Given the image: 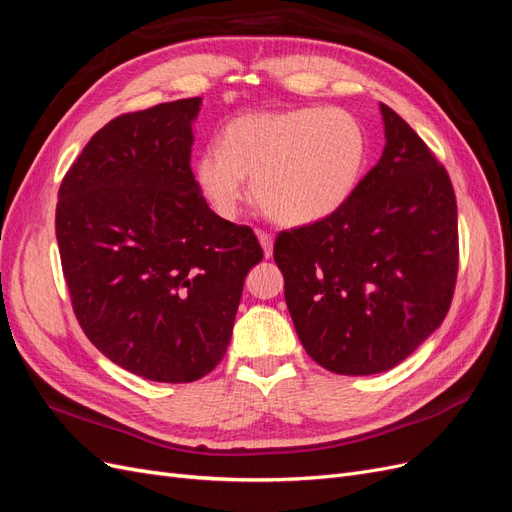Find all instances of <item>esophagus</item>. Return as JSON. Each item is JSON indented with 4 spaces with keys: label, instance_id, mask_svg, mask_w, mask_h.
<instances>
[{
    "label": "esophagus",
    "instance_id": "34e87169",
    "mask_svg": "<svg viewBox=\"0 0 512 512\" xmlns=\"http://www.w3.org/2000/svg\"><path fill=\"white\" fill-rule=\"evenodd\" d=\"M256 237L262 245V252H265V258H271L273 256V237L269 235V232L265 230H256Z\"/></svg>",
    "mask_w": 512,
    "mask_h": 512
}]
</instances>
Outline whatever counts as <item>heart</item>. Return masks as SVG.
<instances>
[{
    "label": "heart",
    "mask_w": 512,
    "mask_h": 512,
    "mask_svg": "<svg viewBox=\"0 0 512 512\" xmlns=\"http://www.w3.org/2000/svg\"><path fill=\"white\" fill-rule=\"evenodd\" d=\"M367 149L365 126L344 108L245 113L226 123L222 147L198 153L194 179L222 218H235L252 179V198L273 222L309 226L352 198Z\"/></svg>",
    "instance_id": "heart-1"
}]
</instances>
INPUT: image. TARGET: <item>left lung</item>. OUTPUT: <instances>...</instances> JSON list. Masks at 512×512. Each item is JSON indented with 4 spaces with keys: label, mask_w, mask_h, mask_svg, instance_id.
Returning <instances> with one entry per match:
<instances>
[{
    "label": "left lung",
    "mask_w": 512,
    "mask_h": 512,
    "mask_svg": "<svg viewBox=\"0 0 512 512\" xmlns=\"http://www.w3.org/2000/svg\"><path fill=\"white\" fill-rule=\"evenodd\" d=\"M380 113L382 158L348 203L273 245L305 352L342 376L404 361L440 327L457 282L453 183L393 108Z\"/></svg>",
    "instance_id": "obj_1"
}]
</instances>
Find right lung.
<instances>
[{
  "mask_svg": "<svg viewBox=\"0 0 512 512\" xmlns=\"http://www.w3.org/2000/svg\"><path fill=\"white\" fill-rule=\"evenodd\" d=\"M203 98L121 115L91 136L59 188L55 232L81 329L153 382H194L226 354L252 228L215 215L190 156Z\"/></svg>",
  "mask_w": 512,
  "mask_h": 512,
  "instance_id": "1",
  "label": "right lung"
}]
</instances>
